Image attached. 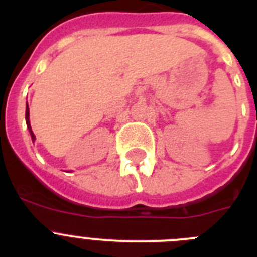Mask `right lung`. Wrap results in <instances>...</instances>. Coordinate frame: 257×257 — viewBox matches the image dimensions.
I'll list each match as a JSON object with an SVG mask.
<instances>
[{
	"label": "right lung",
	"instance_id": "right-lung-1",
	"mask_svg": "<svg viewBox=\"0 0 257 257\" xmlns=\"http://www.w3.org/2000/svg\"><path fill=\"white\" fill-rule=\"evenodd\" d=\"M26 122H27V127H28L29 133H31L32 140H33V142H35L36 136H35V134H33V131H32L31 123H29V106H28V104H27V108H26Z\"/></svg>",
	"mask_w": 257,
	"mask_h": 257
}]
</instances>
